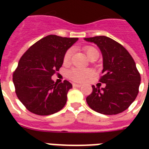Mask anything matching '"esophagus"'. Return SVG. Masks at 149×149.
<instances>
[{
  "instance_id": "1",
  "label": "esophagus",
  "mask_w": 149,
  "mask_h": 149,
  "mask_svg": "<svg viewBox=\"0 0 149 149\" xmlns=\"http://www.w3.org/2000/svg\"><path fill=\"white\" fill-rule=\"evenodd\" d=\"M72 86H73V87H75V88H80V87H81V84L73 83V84H72Z\"/></svg>"
}]
</instances>
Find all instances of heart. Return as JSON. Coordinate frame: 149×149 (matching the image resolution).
Instances as JSON below:
<instances>
[{"label": "heart", "mask_w": 149, "mask_h": 149, "mask_svg": "<svg viewBox=\"0 0 149 149\" xmlns=\"http://www.w3.org/2000/svg\"><path fill=\"white\" fill-rule=\"evenodd\" d=\"M85 54L87 56H90L93 53H97V50L93 47H85L84 49ZM72 55V50L68 49L67 52H65L64 58H63V63L64 65H68L71 61ZM93 75V71L88 68H72L71 70L68 72V77L72 81H82L84 79L89 77Z\"/></svg>", "instance_id": "obj_1"}]
</instances>
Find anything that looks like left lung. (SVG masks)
Returning <instances> with one entry per match:
<instances>
[{
	"label": "left lung",
	"mask_w": 149,
	"mask_h": 149,
	"mask_svg": "<svg viewBox=\"0 0 149 149\" xmlns=\"http://www.w3.org/2000/svg\"><path fill=\"white\" fill-rule=\"evenodd\" d=\"M96 44L103 56V76L100 79L105 87H95L86 98L88 106L104 115L124 112L137 97L141 75L129 52L114 40L105 36L84 38Z\"/></svg>",
	"instance_id": "obj_1"
}]
</instances>
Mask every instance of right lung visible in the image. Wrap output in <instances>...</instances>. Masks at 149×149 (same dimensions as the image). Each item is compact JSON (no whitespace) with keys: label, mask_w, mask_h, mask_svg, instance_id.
<instances>
[{"label":"right lung","mask_w":149,"mask_h":149,"mask_svg":"<svg viewBox=\"0 0 149 149\" xmlns=\"http://www.w3.org/2000/svg\"><path fill=\"white\" fill-rule=\"evenodd\" d=\"M78 38L49 35L28 49L19 61L13 76L16 94L29 111L48 116L62 109L67 101L68 81L58 84L52 76L63 65V58Z\"/></svg>","instance_id":"right-lung-1"}]
</instances>
